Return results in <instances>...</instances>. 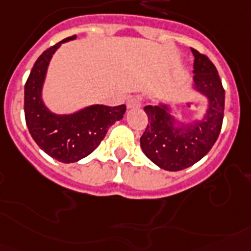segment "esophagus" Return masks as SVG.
Segmentation results:
<instances>
[{"label": "esophagus", "instance_id": "34e87169", "mask_svg": "<svg viewBox=\"0 0 251 251\" xmlns=\"http://www.w3.org/2000/svg\"><path fill=\"white\" fill-rule=\"evenodd\" d=\"M141 106V101L137 100V99H129L127 101V107L128 109H133V107H140Z\"/></svg>", "mask_w": 251, "mask_h": 251}]
</instances>
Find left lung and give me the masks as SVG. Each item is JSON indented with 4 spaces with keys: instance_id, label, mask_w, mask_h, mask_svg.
I'll return each mask as SVG.
<instances>
[{
    "instance_id": "8db88e82",
    "label": "left lung",
    "mask_w": 251,
    "mask_h": 251,
    "mask_svg": "<svg viewBox=\"0 0 251 251\" xmlns=\"http://www.w3.org/2000/svg\"><path fill=\"white\" fill-rule=\"evenodd\" d=\"M194 53V90L208 99L204 117L190 123L178 122L171 105L145 106L149 124L140 144L144 154L154 164L169 172L182 171L208 154L218 138L225 111V90L214 64L206 55Z\"/></svg>"
}]
</instances>
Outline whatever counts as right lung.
I'll return each mask as SVG.
<instances>
[{
    "label": "right lung",
    "instance_id": "right-lung-1",
    "mask_svg": "<svg viewBox=\"0 0 251 251\" xmlns=\"http://www.w3.org/2000/svg\"><path fill=\"white\" fill-rule=\"evenodd\" d=\"M68 37L47 49L33 65L24 87V113L29 133L47 155L61 163H75L86 158L103 140L107 129L126 113V105H91L73 114H55L42 100V88L49 64Z\"/></svg>",
    "mask_w": 251,
    "mask_h": 251
}]
</instances>
